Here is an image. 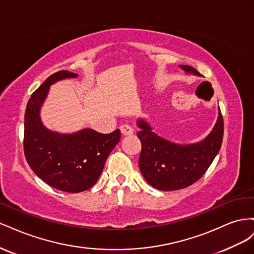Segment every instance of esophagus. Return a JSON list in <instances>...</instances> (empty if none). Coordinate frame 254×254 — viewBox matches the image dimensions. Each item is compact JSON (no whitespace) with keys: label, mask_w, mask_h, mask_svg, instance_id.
I'll return each instance as SVG.
<instances>
[{"label":"esophagus","mask_w":254,"mask_h":254,"mask_svg":"<svg viewBox=\"0 0 254 254\" xmlns=\"http://www.w3.org/2000/svg\"><path fill=\"white\" fill-rule=\"evenodd\" d=\"M121 132L123 135H130L133 133V129L132 127H130L129 125H122L121 126Z\"/></svg>","instance_id":"esophagus-1"}]
</instances>
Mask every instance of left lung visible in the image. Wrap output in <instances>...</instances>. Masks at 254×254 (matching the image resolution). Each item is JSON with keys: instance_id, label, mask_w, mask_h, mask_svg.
<instances>
[{"instance_id": "8db88e82", "label": "left lung", "mask_w": 254, "mask_h": 254, "mask_svg": "<svg viewBox=\"0 0 254 254\" xmlns=\"http://www.w3.org/2000/svg\"><path fill=\"white\" fill-rule=\"evenodd\" d=\"M187 73L200 76L193 66L179 65ZM137 131L142 144L139 166L152 188L176 190L190 187L205 174L217 156L224 137V119L218 111L216 124L204 140L189 145L167 141L152 132L147 122L139 119Z\"/></svg>"}]
</instances>
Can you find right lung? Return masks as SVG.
Masks as SVG:
<instances>
[{"mask_svg":"<svg viewBox=\"0 0 254 254\" xmlns=\"http://www.w3.org/2000/svg\"><path fill=\"white\" fill-rule=\"evenodd\" d=\"M77 76L68 71L51 75L30 96L24 117L23 144L28 165L49 186L67 193H79L93 187L107 158L121 140L120 129L108 134L89 128L61 134L44 127L40 108L50 86L58 80Z\"/></svg>","mask_w":254,"mask_h":254,"instance_id":"obj_1","label":"right lung"}]
</instances>
